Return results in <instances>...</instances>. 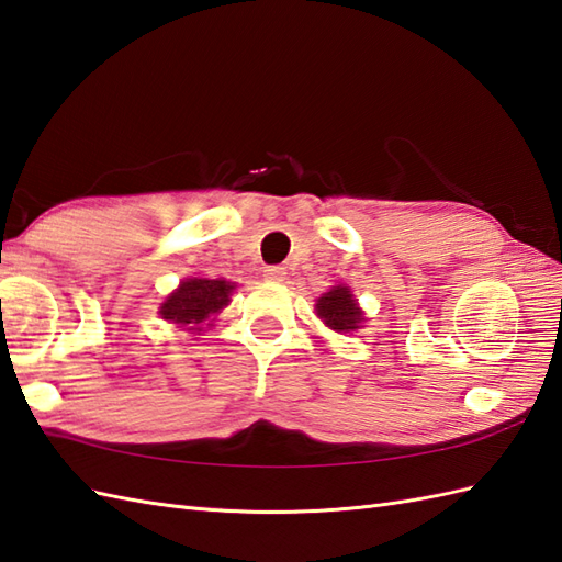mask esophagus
Listing matches in <instances>:
<instances>
[{"label":"esophagus","instance_id":"1","mask_svg":"<svg viewBox=\"0 0 562 562\" xmlns=\"http://www.w3.org/2000/svg\"><path fill=\"white\" fill-rule=\"evenodd\" d=\"M263 278L268 282H284L286 280V270L282 266H270L263 270Z\"/></svg>","mask_w":562,"mask_h":562}]
</instances>
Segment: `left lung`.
<instances>
[{
    "label": "left lung",
    "mask_w": 562,
    "mask_h": 562,
    "mask_svg": "<svg viewBox=\"0 0 562 562\" xmlns=\"http://www.w3.org/2000/svg\"><path fill=\"white\" fill-rule=\"evenodd\" d=\"M316 313L318 318L328 325L335 333H351L361 328L363 311L359 308V302L355 294L349 292V286L337 284L330 292H325L323 296L316 299Z\"/></svg>",
    "instance_id": "left-lung-1"
}]
</instances>
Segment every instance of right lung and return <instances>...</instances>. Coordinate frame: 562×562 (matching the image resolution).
Returning a JSON list of instances; mask_svg holds the SVG:
<instances>
[{
    "label": "right lung",
    "mask_w": 562,
    "mask_h": 562,
    "mask_svg": "<svg viewBox=\"0 0 562 562\" xmlns=\"http://www.w3.org/2000/svg\"><path fill=\"white\" fill-rule=\"evenodd\" d=\"M232 290L234 282L227 280L187 278L165 299L160 306V316L169 323L179 325V328L201 333V325L217 316V313L229 304Z\"/></svg>",
    "instance_id": "obj_1"
}]
</instances>
